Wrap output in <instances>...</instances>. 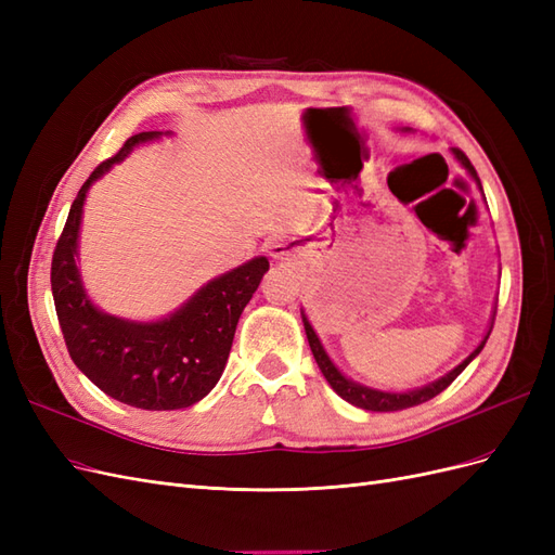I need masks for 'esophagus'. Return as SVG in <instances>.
<instances>
[{"mask_svg": "<svg viewBox=\"0 0 555 555\" xmlns=\"http://www.w3.org/2000/svg\"><path fill=\"white\" fill-rule=\"evenodd\" d=\"M271 255L275 259H289L292 257V245L289 243H273L271 245Z\"/></svg>", "mask_w": 555, "mask_h": 555, "instance_id": "esophagus-1", "label": "esophagus"}]
</instances>
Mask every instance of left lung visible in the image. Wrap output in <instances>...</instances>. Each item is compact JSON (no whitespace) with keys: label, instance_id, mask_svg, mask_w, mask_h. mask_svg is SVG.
Returning a JSON list of instances; mask_svg holds the SVG:
<instances>
[{"label":"left lung","instance_id":"1","mask_svg":"<svg viewBox=\"0 0 555 555\" xmlns=\"http://www.w3.org/2000/svg\"><path fill=\"white\" fill-rule=\"evenodd\" d=\"M453 155H456V159L465 166L467 173L473 176V178L479 182L477 171H475V166L469 164V159L465 157L463 150L453 147ZM304 326H306L308 343H310V349H312V354H314V361H317V365H319V371L324 373L326 382L333 386V391L338 393L343 400L351 402V405H357V408H361V410H371V412H398V410H408V408H414V405H422V402H426V400L435 398L438 393H442V391L447 389V386H449L453 379H456V377L465 371V365L479 354V351H481V349H483V345H486V340H489V335H491V331L486 333V338L481 340V345L473 351V354H469V357H467L459 367H453V371H451L449 375L440 377L438 382H433V384L424 386V389L408 391V393H389V391H375V389H367V386H361V384H357V382L347 379V377L338 371V367H335V365L331 363L328 354L324 351L322 343H319L317 333H314V328L310 326V322L306 319V314H304ZM491 328H493V326H491Z\"/></svg>","mask_w":555,"mask_h":555}]
</instances>
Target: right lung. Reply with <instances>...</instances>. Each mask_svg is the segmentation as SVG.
I'll list each match as a JSON object with an SVG mask.
<instances>
[{"label":"right lung","instance_id":"add662e5","mask_svg":"<svg viewBox=\"0 0 555 555\" xmlns=\"http://www.w3.org/2000/svg\"><path fill=\"white\" fill-rule=\"evenodd\" d=\"M157 137L159 131L133 133L82 184L53 251L50 287L66 349L82 375L125 405L182 410L208 396L222 377L241 312L268 271V259L257 257L208 282L162 322H125L90 304L76 268L82 201L90 184L133 145Z\"/></svg>","mask_w":555,"mask_h":555}]
</instances>
